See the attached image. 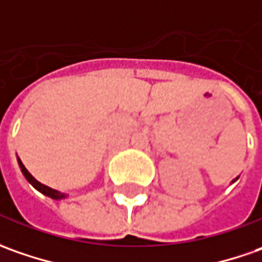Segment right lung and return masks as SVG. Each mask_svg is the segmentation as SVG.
I'll use <instances>...</instances> for the list:
<instances>
[{
    "mask_svg": "<svg viewBox=\"0 0 262 262\" xmlns=\"http://www.w3.org/2000/svg\"><path fill=\"white\" fill-rule=\"evenodd\" d=\"M18 164H20V167H21V171H23V174L24 177L27 178V181L30 183V184L34 187V188H37L40 193L43 194H46V195H49V197H52V199H62V197H65L63 194L62 193H59V191H56V190H53V188H50V187H48V185H45V184H41V183H39L34 177L26 169V167L23 165V162L18 159Z\"/></svg>",
    "mask_w": 262,
    "mask_h": 262,
    "instance_id": "right-lung-1",
    "label": "right lung"
}]
</instances>
